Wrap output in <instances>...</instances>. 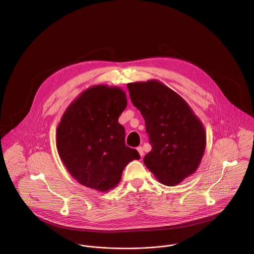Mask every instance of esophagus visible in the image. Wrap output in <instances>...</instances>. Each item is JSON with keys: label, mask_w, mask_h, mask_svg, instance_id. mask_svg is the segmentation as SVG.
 I'll list each match as a JSON object with an SVG mask.
<instances>
[{"label": "esophagus", "mask_w": 254, "mask_h": 254, "mask_svg": "<svg viewBox=\"0 0 254 254\" xmlns=\"http://www.w3.org/2000/svg\"><path fill=\"white\" fill-rule=\"evenodd\" d=\"M137 151H138V153H139V155H140L141 157L144 155V151H143V148H142L141 146L137 148Z\"/></svg>", "instance_id": "obj_1"}]
</instances>
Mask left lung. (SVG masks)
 <instances>
[{
	"mask_svg": "<svg viewBox=\"0 0 254 254\" xmlns=\"http://www.w3.org/2000/svg\"><path fill=\"white\" fill-rule=\"evenodd\" d=\"M132 104L145 121L152 150L145 166L163 184L174 186L195 173L202 159L206 135L189 104L160 81L127 84Z\"/></svg>",
	"mask_w": 254,
	"mask_h": 254,
	"instance_id": "obj_1",
	"label": "left lung"
}]
</instances>
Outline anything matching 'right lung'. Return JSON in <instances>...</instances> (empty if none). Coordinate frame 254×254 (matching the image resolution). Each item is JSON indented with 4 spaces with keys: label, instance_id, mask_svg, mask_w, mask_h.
<instances>
[{
    "label": "right lung",
    "instance_id": "add662e5",
    "mask_svg": "<svg viewBox=\"0 0 254 254\" xmlns=\"http://www.w3.org/2000/svg\"><path fill=\"white\" fill-rule=\"evenodd\" d=\"M119 86L93 85L65 110L57 130L58 155L69 173L82 185L106 192L120 182L123 170L140 156L125 143L119 124L127 108Z\"/></svg>",
    "mask_w": 254,
    "mask_h": 254
}]
</instances>
